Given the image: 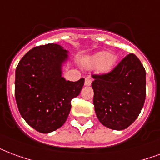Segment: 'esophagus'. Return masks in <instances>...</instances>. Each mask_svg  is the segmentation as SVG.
<instances>
[{
    "instance_id": "obj_1",
    "label": "esophagus",
    "mask_w": 160,
    "mask_h": 160,
    "mask_svg": "<svg viewBox=\"0 0 160 160\" xmlns=\"http://www.w3.org/2000/svg\"><path fill=\"white\" fill-rule=\"evenodd\" d=\"M92 78L91 77H86V80H85V85L86 86H91V84H92Z\"/></svg>"
}]
</instances>
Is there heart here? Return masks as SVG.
Listing matches in <instances>:
<instances>
[{
    "label": "heart",
    "instance_id": "heart-1",
    "mask_svg": "<svg viewBox=\"0 0 160 160\" xmlns=\"http://www.w3.org/2000/svg\"><path fill=\"white\" fill-rule=\"evenodd\" d=\"M117 57L113 52H99L90 57L88 65L90 67H98V69L102 73H108L112 70L116 63Z\"/></svg>",
    "mask_w": 160,
    "mask_h": 160
}]
</instances>
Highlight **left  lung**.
Returning a JSON list of instances; mask_svg holds the SVG:
<instances>
[{
    "mask_svg": "<svg viewBox=\"0 0 160 160\" xmlns=\"http://www.w3.org/2000/svg\"><path fill=\"white\" fill-rule=\"evenodd\" d=\"M93 104L99 121L113 130H124L140 114L146 98V71L133 53L112 70L93 74Z\"/></svg>",
    "mask_w": 160,
    "mask_h": 160,
    "instance_id": "8db88e82",
    "label": "left lung"
}]
</instances>
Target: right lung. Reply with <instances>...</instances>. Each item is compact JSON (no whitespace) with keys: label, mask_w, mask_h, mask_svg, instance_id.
Instances as JSON below:
<instances>
[{"label":"right lung","mask_w":160,"mask_h":160,"mask_svg":"<svg viewBox=\"0 0 160 160\" xmlns=\"http://www.w3.org/2000/svg\"><path fill=\"white\" fill-rule=\"evenodd\" d=\"M67 51L58 44L34 47L20 60L15 73V98L19 113L31 127L49 133L61 127L71 109V100L85 82L62 77Z\"/></svg>","instance_id":"right-lung-1"}]
</instances>
